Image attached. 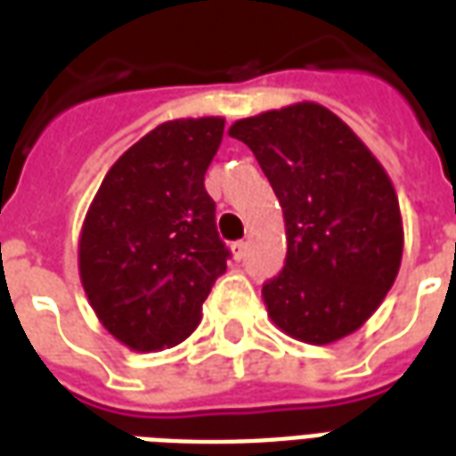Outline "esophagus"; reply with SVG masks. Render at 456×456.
I'll use <instances>...</instances> for the list:
<instances>
[{
  "label": "esophagus",
  "mask_w": 456,
  "mask_h": 456,
  "mask_svg": "<svg viewBox=\"0 0 456 456\" xmlns=\"http://www.w3.org/2000/svg\"><path fill=\"white\" fill-rule=\"evenodd\" d=\"M247 241H234V244H232V254H234V258H244L247 256Z\"/></svg>",
  "instance_id": "34e87169"
}]
</instances>
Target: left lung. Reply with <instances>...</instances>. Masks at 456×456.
Returning a JSON list of instances; mask_svg holds the SVG:
<instances>
[{"mask_svg":"<svg viewBox=\"0 0 456 456\" xmlns=\"http://www.w3.org/2000/svg\"><path fill=\"white\" fill-rule=\"evenodd\" d=\"M286 222V266L261 296L271 322L305 344L352 335L398 276L403 217L388 173L335 112L296 102L234 121Z\"/></svg>","mask_w":456,"mask_h":456,"instance_id":"left-lung-1","label":"left lung"}]
</instances>
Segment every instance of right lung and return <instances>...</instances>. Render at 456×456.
I'll return each mask as SVG.
<instances>
[{"label": "right lung", "instance_id": "obj_1", "mask_svg": "<svg viewBox=\"0 0 456 456\" xmlns=\"http://www.w3.org/2000/svg\"><path fill=\"white\" fill-rule=\"evenodd\" d=\"M224 134L222 117L173 119L124 151L87 208L77 268L110 335L134 352L188 339L224 271L205 173Z\"/></svg>", "mask_w": 456, "mask_h": 456}]
</instances>
